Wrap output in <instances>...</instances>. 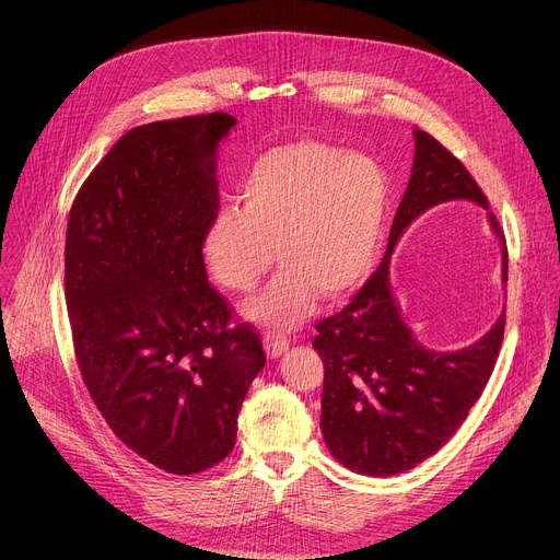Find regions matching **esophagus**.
Masks as SVG:
<instances>
[{"instance_id": "esophagus-1", "label": "esophagus", "mask_w": 560, "mask_h": 560, "mask_svg": "<svg viewBox=\"0 0 560 560\" xmlns=\"http://www.w3.org/2000/svg\"><path fill=\"white\" fill-rule=\"evenodd\" d=\"M264 350H266L268 359H279L288 350V339L279 337V335H268V337H264Z\"/></svg>"}]
</instances>
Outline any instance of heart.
I'll return each mask as SVG.
<instances>
[{
  "instance_id": "1",
  "label": "heart",
  "mask_w": 560,
  "mask_h": 560,
  "mask_svg": "<svg viewBox=\"0 0 560 560\" xmlns=\"http://www.w3.org/2000/svg\"><path fill=\"white\" fill-rule=\"evenodd\" d=\"M238 201L208 221L201 259L221 288L250 292L277 257L272 283L244 305L250 322L275 330L305 322L316 294L339 299L365 277L387 217L385 177L372 159L316 141L264 152Z\"/></svg>"
}]
</instances>
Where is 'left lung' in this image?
Instances as JSON below:
<instances>
[{"label":"left lung","mask_w":560,"mask_h":560,"mask_svg":"<svg viewBox=\"0 0 560 560\" xmlns=\"http://www.w3.org/2000/svg\"><path fill=\"white\" fill-rule=\"evenodd\" d=\"M415 162L406 195L392 221L383 261L348 307L316 326L312 348L324 359L322 432L332 456L365 476L408 471L436 454L465 421L494 370L505 307L497 324L467 348H425L406 324L389 264L398 238L425 210L471 201L490 210L486 195L458 159L432 135L415 130ZM501 244V281L508 285V248Z\"/></svg>","instance_id":"obj_1"}]
</instances>
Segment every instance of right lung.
Instances as JSON below:
<instances>
[{"label":"right lung","mask_w":560,"mask_h":560,"mask_svg":"<svg viewBox=\"0 0 560 560\" xmlns=\"http://www.w3.org/2000/svg\"><path fill=\"white\" fill-rule=\"evenodd\" d=\"M236 119L128 130L79 188L66 228V305L79 370L117 439L188 476L223 460L266 365L208 283L201 234L219 210L217 154Z\"/></svg>","instance_id":"obj_1"}]
</instances>
